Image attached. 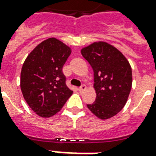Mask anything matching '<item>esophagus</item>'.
I'll use <instances>...</instances> for the list:
<instances>
[{"instance_id": "34e87169", "label": "esophagus", "mask_w": 156, "mask_h": 156, "mask_svg": "<svg viewBox=\"0 0 156 156\" xmlns=\"http://www.w3.org/2000/svg\"><path fill=\"white\" fill-rule=\"evenodd\" d=\"M85 89H86V86H85L84 84H82L81 86H80V87L78 88V90H79L80 92L83 91V90H85Z\"/></svg>"}]
</instances>
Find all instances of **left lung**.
<instances>
[{
    "instance_id": "left-lung-1",
    "label": "left lung",
    "mask_w": 156,
    "mask_h": 156,
    "mask_svg": "<svg viewBox=\"0 0 156 156\" xmlns=\"http://www.w3.org/2000/svg\"><path fill=\"white\" fill-rule=\"evenodd\" d=\"M82 55L93 68L97 94L88 108L101 119L115 116L124 108L130 93V65L117 48L106 42L89 45L82 49Z\"/></svg>"
}]
</instances>
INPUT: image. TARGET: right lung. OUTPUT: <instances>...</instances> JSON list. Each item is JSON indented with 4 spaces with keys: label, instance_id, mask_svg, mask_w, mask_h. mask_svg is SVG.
<instances>
[{
    "label": "right lung",
    "instance_id": "obj_1",
    "mask_svg": "<svg viewBox=\"0 0 156 156\" xmlns=\"http://www.w3.org/2000/svg\"><path fill=\"white\" fill-rule=\"evenodd\" d=\"M71 53L67 45L48 38L27 56L21 73V89L29 107L44 118L57 114L73 94L62 67Z\"/></svg>",
    "mask_w": 156,
    "mask_h": 156
}]
</instances>
